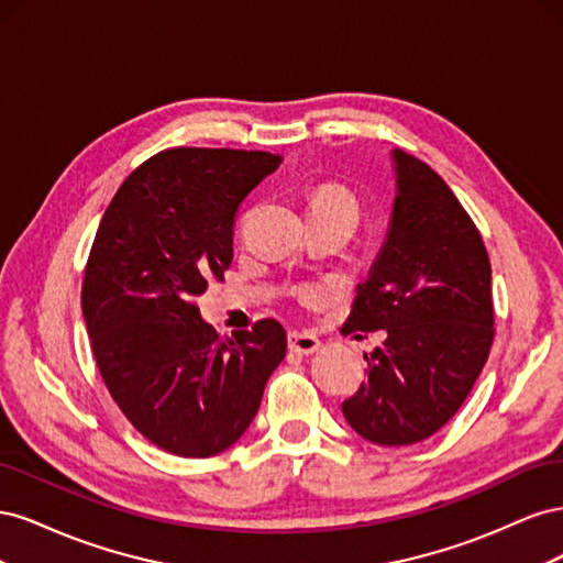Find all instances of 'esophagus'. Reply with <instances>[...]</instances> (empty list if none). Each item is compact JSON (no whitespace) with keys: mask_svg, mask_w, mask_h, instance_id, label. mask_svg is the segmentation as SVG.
Here are the masks:
<instances>
[{"mask_svg":"<svg viewBox=\"0 0 563 563\" xmlns=\"http://www.w3.org/2000/svg\"><path fill=\"white\" fill-rule=\"evenodd\" d=\"M288 350L298 356H310L321 350V343H319V338H314L310 333L294 331V333H288Z\"/></svg>","mask_w":563,"mask_h":563,"instance_id":"esophagus-1","label":"esophagus"}]
</instances>
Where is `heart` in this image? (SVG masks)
I'll return each mask as SVG.
<instances>
[{
    "label": "heart",
    "mask_w": 563,
    "mask_h": 563,
    "mask_svg": "<svg viewBox=\"0 0 563 563\" xmlns=\"http://www.w3.org/2000/svg\"><path fill=\"white\" fill-rule=\"evenodd\" d=\"M310 213L338 216L356 223V218H360V203H356L354 195L347 190V187L338 183H327L317 187V190L310 195Z\"/></svg>",
    "instance_id": "obj_1"
}]
</instances>
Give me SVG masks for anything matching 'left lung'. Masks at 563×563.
<instances>
[{
  "label": "left lung",
  "instance_id": "left-lung-1",
  "mask_svg": "<svg viewBox=\"0 0 563 563\" xmlns=\"http://www.w3.org/2000/svg\"><path fill=\"white\" fill-rule=\"evenodd\" d=\"M391 168L385 242L343 327L385 331V343L364 354L368 378L343 416L371 444L408 446L444 428L488 360L490 263L479 230L428 164L391 150Z\"/></svg>",
  "mask_w": 563,
  "mask_h": 563
}]
</instances>
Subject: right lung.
<instances>
[{
    "instance_id": "1",
    "label": "right lung",
    "mask_w": 563,
    "mask_h": 563,
    "mask_svg": "<svg viewBox=\"0 0 563 563\" xmlns=\"http://www.w3.org/2000/svg\"><path fill=\"white\" fill-rule=\"evenodd\" d=\"M279 164L255 150L159 152L98 225L81 286L96 364L133 428L174 455L236 444L286 356L279 321L220 338L195 302L232 263L236 207Z\"/></svg>"
}]
</instances>
